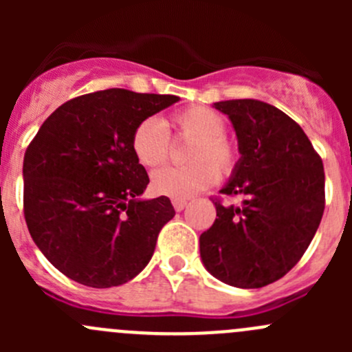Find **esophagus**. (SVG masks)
I'll return each instance as SVG.
<instances>
[{
  "instance_id": "1",
  "label": "esophagus",
  "mask_w": 352,
  "mask_h": 352,
  "mask_svg": "<svg viewBox=\"0 0 352 352\" xmlns=\"http://www.w3.org/2000/svg\"><path fill=\"white\" fill-rule=\"evenodd\" d=\"M173 208H175V211H182L184 208L187 206V201H179V199H173Z\"/></svg>"
}]
</instances>
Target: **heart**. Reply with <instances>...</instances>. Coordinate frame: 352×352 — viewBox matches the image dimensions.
Listing matches in <instances>:
<instances>
[{"mask_svg": "<svg viewBox=\"0 0 352 352\" xmlns=\"http://www.w3.org/2000/svg\"><path fill=\"white\" fill-rule=\"evenodd\" d=\"M226 131L225 117L201 105L180 109L166 119L141 120L131 136V148L146 168L165 163L170 136L190 141L184 166H165L151 177V189L158 196L186 201L218 180V172L230 177L240 163V148Z\"/></svg>", "mask_w": 352, "mask_h": 352, "instance_id": "b5f03b06", "label": "heart"}]
</instances>
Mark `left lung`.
<instances>
[{
  "label": "left lung",
  "instance_id": "1",
  "mask_svg": "<svg viewBox=\"0 0 352 352\" xmlns=\"http://www.w3.org/2000/svg\"><path fill=\"white\" fill-rule=\"evenodd\" d=\"M239 138V168L214 197L212 226L201 235V257L219 281L262 287L287 274L303 257L325 208L320 155L300 126L272 105L240 98L214 104Z\"/></svg>",
  "mask_w": 352,
  "mask_h": 352
}]
</instances>
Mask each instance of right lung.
<instances>
[{"label":"right lung","mask_w":352,"mask_h":352,"mask_svg":"<svg viewBox=\"0 0 352 352\" xmlns=\"http://www.w3.org/2000/svg\"><path fill=\"white\" fill-rule=\"evenodd\" d=\"M175 95L124 88L94 91L58 107L27 146L23 214L35 245L73 281L112 287L150 262L175 216L168 197L140 201L150 177L131 148L141 120Z\"/></svg>","instance_id":"1"}]
</instances>
